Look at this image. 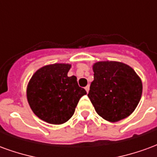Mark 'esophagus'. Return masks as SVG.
Masks as SVG:
<instances>
[{
  "mask_svg": "<svg viewBox=\"0 0 157 157\" xmlns=\"http://www.w3.org/2000/svg\"><path fill=\"white\" fill-rule=\"evenodd\" d=\"M85 89H86V92H88L89 89H90V86H86L85 87Z\"/></svg>",
  "mask_w": 157,
  "mask_h": 157,
  "instance_id": "esophagus-1",
  "label": "esophagus"
}]
</instances>
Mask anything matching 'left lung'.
<instances>
[{
    "mask_svg": "<svg viewBox=\"0 0 157 157\" xmlns=\"http://www.w3.org/2000/svg\"><path fill=\"white\" fill-rule=\"evenodd\" d=\"M88 96L96 112L110 122L134 112L142 94V82L135 71L120 62H98Z\"/></svg>",
    "mask_w": 157,
    "mask_h": 157,
    "instance_id": "8db88e82",
    "label": "left lung"
}]
</instances>
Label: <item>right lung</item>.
Wrapping results in <instances>:
<instances>
[{"label":"right lung","mask_w":157,"mask_h":157,"mask_svg":"<svg viewBox=\"0 0 157 157\" xmlns=\"http://www.w3.org/2000/svg\"><path fill=\"white\" fill-rule=\"evenodd\" d=\"M70 68L68 64L44 66L34 73L28 86L27 98L33 112L52 124L68 121L80 98L86 94L75 75H67Z\"/></svg>","instance_id":"1"}]
</instances>
